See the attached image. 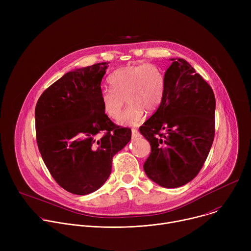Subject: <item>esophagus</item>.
<instances>
[{"mask_svg": "<svg viewBox=\"0 0 251 251\" xmlns=\"http://www.w3.org/2000/svg\"><path fill=\"white\" fill-rule=\"evenodd\" d=\"M140 136V133L139 131L136 129V128H133L132 129V138H137Z\"/></svg>", "mask_w": 251, "mask_h": 251, "instance_id": "1", "label": "esophagus"}]
</instances>
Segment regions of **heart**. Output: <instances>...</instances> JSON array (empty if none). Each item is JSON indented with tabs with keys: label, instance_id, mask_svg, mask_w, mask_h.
Listing matches in <instances>:
<instances>
[{
	"label": "heart",
	"instance_id": "1",
	"mask_svg": "<svg viewBox=\"0 0 251 251\" xmlns=\"http://www.w3.org/2000/svg\"><path fill=\"white\" fill-rule=\"evenodd\" d=\"M111 89L100 92V101L105 115L116 119L124 106L118 123L123 126L137 125L144 112H155L166 93V78L162 69L154 63H143L121 67L109 76Z\"/></svg>",
	"mask_w": 251,
	"mask_h": 251
}]
</instances>
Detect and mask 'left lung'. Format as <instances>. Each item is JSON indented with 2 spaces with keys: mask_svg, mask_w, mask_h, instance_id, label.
Wrapping results in <instances>:
<instances>
[{
  "mask_svg": "<svg viewBox=\"0 0 251 251\" xmlns=\"http://www.w3.org/2000/svg\"><path fill=\"white\" fill-rule=\"evenodd\" d=\"M166 93L157 111L139 128L151 145L144 171L164 188L191 182L202 168L214 138L216 98L185 59H172Z\"/></svg>",
  "mask_w": 251,
  "mask_h": 251,
  "instance_id": "left-lung-1",
  "label": "left lung"
}]
</instances>
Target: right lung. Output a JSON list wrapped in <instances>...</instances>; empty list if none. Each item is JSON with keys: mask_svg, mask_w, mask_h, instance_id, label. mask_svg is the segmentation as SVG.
Masks as SVG:
<instances>
[{"mask_svg": "<svg viewBox=\"0 0 251 251\" xmlns=\"http://www.w3.org/2000/svg\"><path fill=\"white\" fill-rule=\"evenodd\" d=\"M108 63L69 71L35 106L42 158L54 181L75 195L98 190L111 174L114 155L131 139V129L114 124L102 109L100 85Z\"/></svg>", "mask_w": 251, "mask_h": 251, "instance_id": "add662e5", "label": "right lung"}]
</instances>
